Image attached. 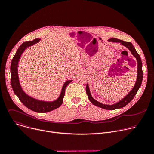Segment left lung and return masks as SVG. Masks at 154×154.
Here are the masks:
<instances>
[{"label":"left lung","mask_w":154,"mask_h":154,"mask_svg":"<svg viewBox=\"0 0 154 154\" xmlns=\"http://www.w3.org/2000/svg\"><path fill=\"white\" fill-rule=\"evenodd\" d=\"M109 41H112V42H121V45L125 46L127 48H128L130 50V51L131 52V54H132L136 58V59L137 60V63H138L137 79V81H136L134 87L133 88V89L131 90V91L124 98H123L121 100H120L119 102H118V103H116L115 104L110 105H105V104H102V103L97 102V100H96L92 97V96L90 93V91L88 85L87 84V85L86 86V94H87L88 96V99L90 100V102L92 103H93L94 105L99 106L100 108H102L103 109H108V110H113V109H116L121 108L125 106L134 99V97H135L137 93L138 92L140 87L141 86V85L142 83L143 72V70H142V62H141L140 56L137 53V51L135 50L132 44H131L130 42L124 41H122V40H121L119 39H116V38H111L109 39Z\"/></svg>","instance_id":"left-lung-1"}]
</instances>
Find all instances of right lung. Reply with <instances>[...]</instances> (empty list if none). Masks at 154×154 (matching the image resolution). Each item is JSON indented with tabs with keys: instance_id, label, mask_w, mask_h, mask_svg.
<instances>
[{
	"instance_id": "obj_1",
	"label": "right lung",
	"mask_w": 154,
	"mask_h": 154,
	"mask_svg": "<svg viewBox=\"0 0 154 154\" xmlns=\"http://www.w3.org/2000/svg\"><path fill=\"white\" fill-rule=\"evenodd\" d=\"M39 41L40 39L36 38L32 41H26L22 44L18 48L13 58L12 59L11 63V83L14 93L17 96L20 101L26 107L31 109V110L37 113H47L58 108L62 104L63 102V97L65 94L66 88L72 80H71L66 81L64 83L59 97L56 100L53 102H45L36 100L29 96L23 91L19 83L17 74V64L19 60L21 54L23 53L27 48L35 45V44Z\"/></svg>"
}]
</instances>
